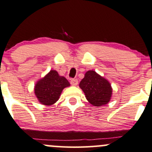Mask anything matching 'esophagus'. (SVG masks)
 Listing matches in <instances>:
<instances>
[{
    "mask_svg": "<svg viewBox=\"0 0 152 152\" xmlns=\"http://www.w3.org/2000/svg\"><path fill=\"white\" fill-rule=\"evenodd\" d=\"M70 83H71V84L72 86H77L78 85V80L77 79H71V81H70Z\"/></svg>",
    "mask_w": 152,
    "mask_h": 152,
    "instance_id": "obj_1",
    "label": "esophagus"
}]
</instances>
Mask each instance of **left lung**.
<instances>
[{
  "label": "left lung",
  "mask_w": 152,
  "mask_h": 152,
  "mask_svg": "<svg viewBox=\"0 0 152 152\" xmlns=\"http://www.w3.org/2000/svg\"><path fill=\"white\" fill-rule=\"evenodd\" d=\"M79 87L85 94L88 101L96 107L108 103L112 96L110 83L95 71H88L86 73Z\"/></svg>",
  "instance_id": "left-lung-1"
}]
</instances>
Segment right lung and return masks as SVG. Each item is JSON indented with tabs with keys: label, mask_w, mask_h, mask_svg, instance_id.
I'll list each match as a JSON object with an SVG mask.
<instances>
[{
	"label": "right lung",
	"mask_w": 152,
	"mask_h": 152,
	"mask_svg": "<svg viewBox=\"0 0 152 152\" xmlns=\"http://www.w3.org/2000/svg\"><path fill=\"white\" fill-rule=\"evenodd\" d=\"M70 83L64 76H59L55 70H51L34 86V94L40 103L52 105L59 98L62 91Z\"/></svg>",
	"instance_id": "add662e5"
}]
</instances>
